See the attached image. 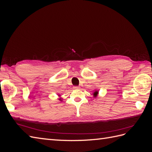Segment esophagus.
Segmentation results:
<instances>
[{"label":"esophagus","mask_w":152,"mask_h":152,"mask_svg":"<svg viewBox=\"0 0 152 152\" xmlns=\"http://www.w3.org/2000/svg\"><path fill=\"white\" fill-rule=\"evenodd\" d=\"M73 88H74L75 89H79L80 87L79 86H75V87H73Z\"/></svg>","instance_id":"obj_1"}]
</instances>
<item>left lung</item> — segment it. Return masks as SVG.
Instances as JSON below:
<instances>
[{
    "instance_id": "left-lung-1",
    "label": "left lung",
    "mask_w": 152,
    "mask_h": 152,
    "mask_svg": "<svg viewBox=\"0 0 152 152\" xmlns=\"http://www.w3.org/2000/svg\"><path fill=\"white\" fill-rule=\"evenodd\" d=\"M98 94H99V91H98V90H96V91L94 92V93H93L94 98H96V97H97Z\"/></svg>"
}]
</instances>
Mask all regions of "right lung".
I'll use <instances>...</instances> for the list:
<instances>
[{
  "label": "right lung",
  "instance_id": "1",
  "mask_svg": "<svg viewBox=\"0 0 152 152\" xmlns=\"http://www.w3.org/2000/svg\"><path fill=\"white\" fill-rule=\"evenodd\" d=\"M58 96H60V95H59V94H58ZM58 99H59V101H61V102H62V101H63V100H62V98H58Z\"/></svg>",
  "mask_w": 152,
  "mask_h": 152
}]
</instances>
